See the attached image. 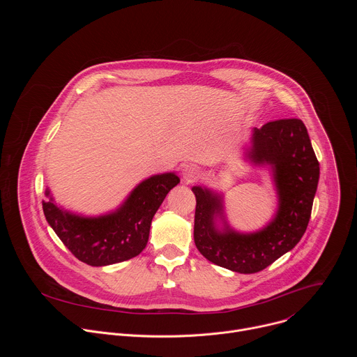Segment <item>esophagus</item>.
I'll use <instances>...</instances> for the list:
<instances>
[{"label":"esophagus","mask_w":357,"mask_h":357,"mask_svg":"<svg viewBox=\"0 0 357 357\" xmlns=\"http://www.w3.org/2000/svg\"><path fill=\"white\" fill-rule=\"evenodd\" d=\"M182 178L186 183H193L202 178V171L197 165H193V164L185 165L182 169Z\"/></svg>","instance_id":"1"}]
</instances>
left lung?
<instances>
[{"instance_id":"obj_1","label":"left lung","mask_w":357,"mask_h":357,"mask_svg":"<svg viewBox=\"0 0 357 357\" xmlns=\"http://www.w3.org/2000/svg\"><path fill=\"white\" fill-rule=\"evenodd\" d=\"M244 160L266 167L277 192V212L260 230H234L225 213L223 193L193 186V238L202 256L240 274L259 273L292 250L307 230L319 181V162L298 119L277 120L251 130Z\"/></svg>"}]
</instances>
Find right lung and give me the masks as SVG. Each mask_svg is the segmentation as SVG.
<instances>
[{"mask_svg": "<svg viewBox=\"0 0 357 357\" xmlns=\"http://www.w3.org/2000/svg\"><path fill=\"white\" fill-rule=\"evenodd\" d=\"M179 181L175 172L152 175L139 182L117 209L100 216L63 209L49 188L42 208L49 226L76 259L93 267L110 266L130 260L145 248L152 218Z\"/></svg>", "mask_w": 357, "mask_h": 357, "instance_id": "add662e5", "label": "right lung"}]
</instances>
